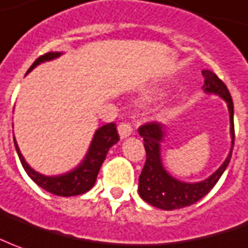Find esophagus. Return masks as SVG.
Returning a JSON list of instances; mask_svg holds the SVG:
<instances>
[{"instance_id":"34e87169","label":"esophagus","mask_w":248,"mask_h":248,"mask_svg":"<svg viewBox=\"0 0 248 248\" xmlns=\"http://www.w3.org/2000/svg\"><path fill=\"white\" fill-rule=\"evenodd\" d=\"M118 133H119V137L124 140V138H127L130 136L131 133H133V129H131V126L129 124L122 122V124H119V126H118Z\"/></svg>"}]
</instances>
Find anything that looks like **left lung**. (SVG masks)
<instances>
[{"label": "left lung", "instance_id": "left-lung-1", "mask_svg": "<svg viewBox=\"0 0 248 248\" xmlns=\"http://www.w3.org/2000/svg\"><path fill=\"white\" fill-rule=\"evenodd\" d=\"M205 77L203 92L220 96L228 106L230 112V134L231 149L227 159L209 178L201 182L187 183L173 178L163 166L161 160V142L167 134V127L160 124H146L138 129L140 136L144 138L146 151L145 166L138 179V194L149 205L164 210L186 208L200 201L215 187L218 179L228 167L233 149L235 130H233V103L228 88L218 77L210 70H202Z\"/></svg>", "mask_w": 248, "mask_h": 248}]
</instances>
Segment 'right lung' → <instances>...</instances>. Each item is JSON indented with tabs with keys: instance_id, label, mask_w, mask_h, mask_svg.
Listing matches in <instances>:
<instances>
[{
	"instance_id": "1",
	"label": "right lung",
	"mask_w": 248,
	"mask_h": 248,
	"mask_svg": "<svg viewBox=\"0 0 248 248\" xmlns=\"http://www.w3.org/2000/svg\"><path fill=\"white\" fill-rule=\"evenodd\" d=\"M61 55H62V53H58V51H55V53L51 51V53H47L45 55H40L39 58L32 63V66L28 69L27 73H30L33 67H36L40 63L55 60ZM13 141H15L18 159L21 161V166L32 181L51 194L60 195V197H72V195L84 194L93 187L99 170L102 167L103 161L106 160L107 152L111 146L115 145L119 141V136H118L115 124H107L102 127H99L93 134L88 152L85 155V157L82 159L81 163L76 168H73L72 171H67V172L61 173V175H51V176L35 171L23 157L15 136H13Z\"/></svg>"
}]
</instances>
